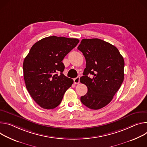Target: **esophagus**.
Returning <instances> with one entry per match:
<instances>
[{
	"label": "esophagus",
	"instance_id": "1",
	"mask_svg": "<svg viewBox=\"0 0 147 147\" xmlns=\"http://www.w3.org/2000/svg\"><path fill=\"white\" fill-rule=\"evenodd\" d=\"M74 83L75 84H78L79 83V81H80V78L79 77H77L76 78H75L74 79Z\"/></svg>",
	"mask_w": 147,
	"mask_h": 147
}]
</instances>
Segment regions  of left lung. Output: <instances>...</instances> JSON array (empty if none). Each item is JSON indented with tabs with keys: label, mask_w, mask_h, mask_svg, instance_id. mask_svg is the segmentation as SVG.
<instances>
[{
	"label": "left lung",
	"mask_w": 147,
	"mask_h": 147,
	"mask_svg": "<svg viewBox=\"0 0 147 147\" xmlns=\"http://www.w3.org/2000/svg\"><path fill=\"white\" fill-rule=\"evenodd\" d=\"M78 49L86 62L80 81L87 86L88 92L80 101L90 109H102L111 101L123 82V57L115 46L99 38L83 39Z\"/></svg>",
	"instance_id": "obj_1"
}]
</instances>
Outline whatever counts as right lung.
<instances>
[{"instance_id": "1", "label": "right lung", "mask_w": 147, "mask_h": 147, "mask_svg": "<svg viewBox=\"0 0 147 147\" xmlns=\"http://www.w3.org/2000/svg\"><path fill=\"white\" fill-rule=\"evenodd\" d=\"M79 40L50 36L36 42L23 62L26 88L33 100L41 107L53 109L61 102L64 93L74 80L63 74L62 61Z\"/></svg>"}]
</instances>
